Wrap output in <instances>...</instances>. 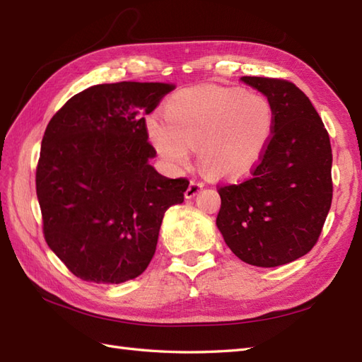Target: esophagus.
<instances>
[{
    "label": "esophagus",
    "instance_id": "esophagus-1",
    "mask_svg": "<svg viewBox=\"0 0 362 362\" xmlns=\"http://www.w3.org/2000/svg\"><path fill=\"white\" fill-rule=\"evenodd\" d=\"M202 187L204 185H202L201 182H191L189 185H188V188H187V191H185V197L187 199H193L199 193V191L202 189Z\"/></svg>",
    "mask_w": 362,
    "mask_h": 362
}]
</instances>
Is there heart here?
I'll list each match as a JSON object with an SVG mask.
<instances>
[{
    "label": "heart",
    "mask_w": 362,
    "mask_h": 362,
    "mask_svg": "<svg viewBox=\"0 0 362 362\" xmlns=\"http://www.w3.org/2000/svg\"><path fill=\"white\" fill-rule=\"evenodd\" d=\"M165 121H148L153 148L168 163L187 166L199 148L206 173L240 177L255 166L272 140L275 113L264 96L240 88L193 87L165 105Z\"/></svg>",
    "instance_id": "1"
}]
</instances>
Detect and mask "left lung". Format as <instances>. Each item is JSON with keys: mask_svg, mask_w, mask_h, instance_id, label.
Segmentation results:
<instances>
[{"mask_svg": "<svg viewBox=\"0 0 362 362\" xmlns=\"http://www.w3.org/2000/svg\"><path fill=\"white\" fill-rule=\"evenodd\" d=\"M275 113L272 140L252 175L219 187L216 226L244 263L276 267L317 243L332 206L333 153L319 113L302 90L281 79L244 76Z\"/></svg>", "mask_w": 362, "mask_h": 362, "instance_id": "left-lung-1", "label": "left lung"}]
</instances>
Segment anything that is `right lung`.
I'll return each instance as SVG.
<instances>
[{"label":"right lung","mask_w":362,"mask_h":362,"mask_svg":"<svg viewBox=\"0 0 362 362\" xmlns=\"http://www.w3.org/2000/svg\"><path fill=\"white\" fill-rule=\"evenodd\" d=\"M175 88L163 82L93 86L51 118L37 166V197L49 249L79 279H136L156 253L161 221L189 182L149 160L144 115Z\"/></svg>","instance_id":"1"}]
</instances>
